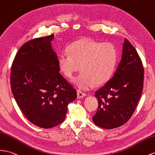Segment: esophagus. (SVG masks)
<instances>
[{
    "label": "esophagus",
    "instance_id": "obj_1",
    "mask_svg": "<svg viewBox=\"0 0 155 155\" xmlns=\"http://www.w3.org/2000/svg\"><path fill=\"white\" fill-rule=\"evenodd\" d=\"M77 94H78V98H82L83 97H85L87 95L86 93H83V92H81L80 91H77Z\"/></svg>",
    "mask_w": 155,
    "mask_h": 155
}]
</instances>
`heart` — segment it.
<instances>
[{
  "instance_id": "1",
  "label": "heart",
  "mask_w": 155,
  "mask_h": 155,
  "mask_svg": "<svg viewBox=\"0 0 155 155\" xmlns=\"http://www.w3.org/2000/svg\"><path fill=\"white\" fill-rule=\"evenodd\" d=\"M68 50L69 55H61L58 65L70 79L81 69L82 72L74 81L79 89L89 90L95 85H102L110 79L117 59V51L112 43L83 38L71 44Z\"/></svg>"
}]
</instances>
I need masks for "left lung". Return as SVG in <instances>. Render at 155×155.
<instances>
[{"label": "left lung", "instance_id": "1", "mask_svg": "<svg viewBox=\"0 0 155 155\" xmlns=\"http://www.w3.org/2000/svg\"><path fill=\"white\" fill-rule=\"evenodd\" d=\"M144 68L134 47L125 38L123 55L114 76L95 92L98 107L93 117L98 127L118 128L130 119L143 91Z\"/></svg>", "mask_w": 155, "mask_h": 155}]
</instances>
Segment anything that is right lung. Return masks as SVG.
Listing matches in <instances>:
<instances>
[{
    "label": "right lung",
    "mask_w": 155,
    "mask_h": 155,
    "mask_svg": "<svg viewBox=\"0 0 155 155\" xmlns=\"http://www.w3.org/2000/svg\"><path fill=\"white\" fill-rule=\"evenodd\" d=\"M53 35L25 43L13 61L12 94L25 117L37 127L50 128L65 119L76 89L59 73L58 59L50 41Z\"/></svg>",
    "instance_id": "obj_1"
}]
</instances>
